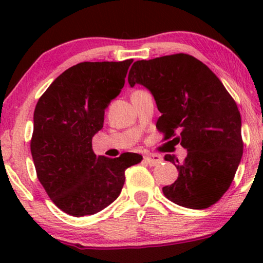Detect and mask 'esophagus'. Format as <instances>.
I'll return each mask as SVG.
<instances>
[{
  "instance_id": "1",
  "label": "esophagus",
  "mask_w": 263,
  "mask_h": 263,
  "mask_svg": "<svg viewBox=\"0 0 263 263\" xmlns=\"http://www.w3.org/2000/svg\"><path fill=\"white\" fill-rule=\"evenodd\" d=\"M145 160L151 165V166H154V165L160 164L161 161H163V158H161V156H159V154L151 153L148 156L145 157Z\"/></svg>"
}]
</instances>
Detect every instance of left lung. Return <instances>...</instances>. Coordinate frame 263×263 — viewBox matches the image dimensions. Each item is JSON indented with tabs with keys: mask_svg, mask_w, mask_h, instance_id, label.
Wrapping results in <instances>:
<instances>
[{
	"mask_svg": "<svg viewBox=\"0 0 263 263\" xmlns=\"http://www.w3.org/2000/svg\"><path fill=\"white\" fill-rule=\"evenodd\" d=\"M128 82L152 93L161 112L158 130L188 151L183 161L165 156L177 167L178 178L164 186V195L192 210L218 202L231 185L243 154L240 114L221 81L195 57L176 53L136 61Z\"/></svg>",
	"mask_w": 263,
	"mask_h": 263,
	"instance_id": "left-lung-1",
	"label": "left lung"
}]
</instances>
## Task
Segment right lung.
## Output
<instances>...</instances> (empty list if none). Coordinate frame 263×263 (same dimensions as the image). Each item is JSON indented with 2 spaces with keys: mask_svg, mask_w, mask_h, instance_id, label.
I'll list each match as a JSON object with an SVG mask.
<instances>
[{
  "mask_svg": "<svg viewBox=\"0 0 263 263\" xmlns=\"http://www.w3.org/2000/svg\"><path fill=\"white\" fill-rule=\"evenodd\" d=\"M133 60L81 62L63 71L39 98L31 153L39 182L52 202L73 217L92 215L112 203L125 176L142 156H96L92 138L121 93Z\"/></svg>",
  "mask_w": 263,
  "mask_h": 263,
  "instance_id": "right-lung-1",
  "label": "right lung"
}]
</instances>
